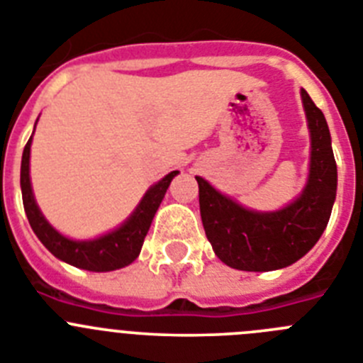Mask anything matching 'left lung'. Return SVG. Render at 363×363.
I'll return each instance as SVG.
<instances>
[{"label":"left lung","instance_id":"obj_1","mask_svg":"<svg viewBox=\"0 0 363 363\" xmlns=\"http://www.w3.org/2000/svg\"><path fill=\"white\" fill-rule=\"evenodd\" d=\"M301 101L311 133V169L300 196L277 213L242 207L196 176L200 214L218 258L238 271H274L307 255L331 218L336 198V162L323 112L303 89Z\"/></svg>","mask_w":363,"mask_h":363}]
</instances>
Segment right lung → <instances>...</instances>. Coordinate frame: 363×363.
<instances>
[{"label": "right lung", "mask_w": 363, "mask_h": 363, "mask_svg": "<svg viewBox=\"0 0 363 363\" xmlns=\"http://www.w3.org/2000/svg\"><path fill=\"white\" fill-rule=\"evenodd\" d=\"M30 143L32 136L23 149V158H21V194H23V207L27 213L28 223L32 230L36 233L40 242L43 243L56 258L62 262L74 265V267L85 269V271L107 272L116 271L133 264L142 251L143 240H145L149 227L152 223V218L165 196L167 189L171 185L172 178L178 174V171H172L154 184L145 192L143 200L136 207L133 214L118 227L116 230L99 236L96 240H70L63 234L57 233L49 221L45 220L38 207L34 194L30 187V174H28V160H30Z\"/></svg>", "instance_id": "obj_1"}]
</instances>
